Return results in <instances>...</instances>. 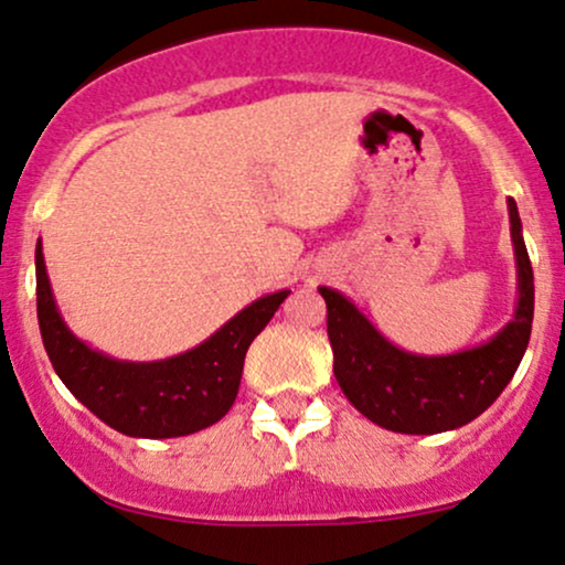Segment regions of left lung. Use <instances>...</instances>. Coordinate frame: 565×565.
I'll return each mask as SVG.
<instances>
[{
    "label": "left lung",
    "mask_w": 565,
    "mask_h": 565,
    "mask_svg": "<svg viewBox=\"0 0 565 565\" xmlns=\"http://www.w3.org/2000/svg\"><path fill=\"white\" fill-rule=\"evenodd\" d=\"M519 267V307L492 341L447 356L409 354L386 341L347 296L320 288L328 303L333 373L347 399L375 426L396 434H441L476 420L515 375L534 320V271L519 205L508 201Z\"/></svg>",
    "instance_id": "8db88e82"
}]
</instances>
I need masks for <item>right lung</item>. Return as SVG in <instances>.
<instances>
[{
    "label": "right lung",
    "instance_id": "add662e5",
    "mask_svg": "<svg viewBox=\"0 0 565 565\" xmlns=\"http://www.w3.org/2000/svg\"><path fill=\"white\" fill-rule=\"evenodd\" d=\"M290 290L245 307L201 347L161 362H121L86 347L63 322L36 243V315L60 381L99 420L137 439H174L222 420L241 388L245 351Z\"/></svg>",
    "mask_w": 565,
    "mask_h": 565
}]
</instances>
